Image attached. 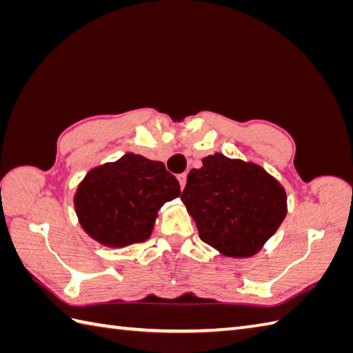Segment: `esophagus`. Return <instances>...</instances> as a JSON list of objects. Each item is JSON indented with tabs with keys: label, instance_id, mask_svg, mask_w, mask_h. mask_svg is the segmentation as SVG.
I'll return each instance as SVG.
<instances>
[{
	"label": "esophagus",
	"instance_id": "1",
	"mask_svg": "<svg viewBox=\"0 0 353 353\" xmlns=\"http://www.w3.org/2000/svg\"><path fill=\"white\" fill-rule=\"evenodd\" d=\"M177 181H179V183H181V188L183 190L185 185H186V174H185V172H183V174L177 176Z\"/></svg>",
	"mask_w": 353,
	"mask_h": 353
}]
</instances>
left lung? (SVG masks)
Masks as SVG:
<instances>
[{
  "instance_id": "8db88e82",
  "label": "left lung",
  "mask_w": 353,
  "mask_h": 353,
  "mask_svg": "<svg viewBox=\"0 0 353 353\" xmlns=\"http://www.w3.org/2000/svg\"><path fill=\"white\" fill-rule=\"evenodd\" d=\"M201 163L181 196L200 239L228 258H252L287 215L285 188L258 163L221 153Z\"/></svg>"
}]
</instances>
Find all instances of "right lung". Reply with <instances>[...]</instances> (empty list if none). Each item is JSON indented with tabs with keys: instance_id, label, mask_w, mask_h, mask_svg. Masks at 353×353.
Returning a JSON list of instances; mask_svg holds the SVG:
<instances>
[{
	"instance_id": "right-lung-1",
	"label": "right lung",
	"mask_w": 353,
	"mask_h": 353,
	"mask_svg": "<svg viewBox=\"0 0 353 353\" xmlns=\"http://www.w3.org/2000/svg\"><path fill=\"white\" fill-rule=\"evenodd\" d=\"M179 196L181 186L162 162L125 153L88 171L74 194V209L94 241L121 249L148 239L157 211Z\"/></svg>"
}]
</instances>
